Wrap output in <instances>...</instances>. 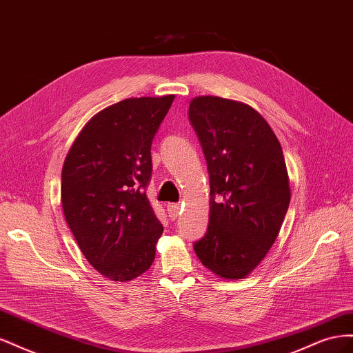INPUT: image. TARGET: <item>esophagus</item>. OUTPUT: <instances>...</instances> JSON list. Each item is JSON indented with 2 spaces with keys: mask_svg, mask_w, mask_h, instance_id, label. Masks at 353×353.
<instances>
[{
  "mask_svg": "<svg viewBox=\"0 0 353 353\" xmlns=\"http://www.w3.org/2000/svg\"><path fill=\"white\" fill-rule=\"evenodd\" d=\"M166 210L169 213V218L170 219H176L178 215H179V210H181V206L178 205V203H169V205L166 206Z\"/></svg>",
  "mask_w": 353,
  "mask_h": 353,
  "instance_id": "obj_1",
  "label": "esophagus"
}]
</instances>
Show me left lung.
<instances>
[{
  "label": "left lung",
  "mask_w": 353,
  "mask_h": 353,
  "mask_svg": "<svg viewBox=\"0 0 353 353\" xmlns=\"http://www.w3.org/2000/svg\"><path fill=\"white\" fill-rule=\"evenodd\" d=\"M190 122L206 157L209 227L194 243L201 263L221 279H245L279 237L290 184L279 138L250 105L196 97Z\"/></svg>",
  "instance_id": "left-lung-1"
}]
</instances>
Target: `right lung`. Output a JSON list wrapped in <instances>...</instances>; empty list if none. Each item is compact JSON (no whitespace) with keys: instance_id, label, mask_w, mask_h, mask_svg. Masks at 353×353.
<instances>
[{"instance_id":"right-lung-1","label":"right lung","mask_w":353,"mask_h":353,"mask_svg":"<svg viewBox=\"0 0 353 353\" xmlns=\"http://www.w3.org/2000/svg\"><path fill=\"white\" fill-rule=\"evenodd\" d=\"M175 95L126 99L92 116L61 170V206L87 261L105 279L150 268L163 227L145 194L152 141Z\"/></svg>"}]
</instances>
